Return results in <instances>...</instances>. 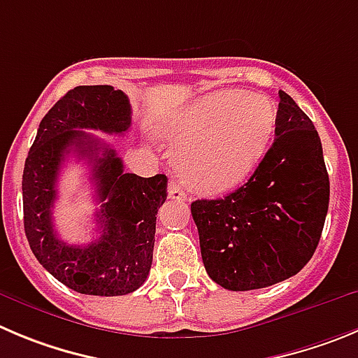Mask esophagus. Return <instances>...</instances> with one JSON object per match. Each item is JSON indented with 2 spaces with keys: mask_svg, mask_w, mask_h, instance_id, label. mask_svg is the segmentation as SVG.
Masks as SVG:
<instances>
[{
  "mask_svg": "<svg viewBox=\"0 0 358 358\" xmlns=\"http://www.w3.org/2000/svg\"><path fill=\"white\" fill-rule=\"evenodd\" d=\"M168 196H169V199H176V201H185L187 199V194L183 192V189L178 185V182H176V180H169Z\"/></svg>",
  "mask_w": 358,
  "mask_h": 358,
  "instance_id": "obj_1",
  "label": "esophagus"
}]
</instances>
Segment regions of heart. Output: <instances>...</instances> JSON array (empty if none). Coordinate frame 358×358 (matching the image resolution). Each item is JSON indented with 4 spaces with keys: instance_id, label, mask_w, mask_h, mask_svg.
I'll return each instance as SVG.
<instances>
[{
    "instance_id": "1",
    "label": "heart",
    "mask_w": 358,
    "mask_h": 358,
    "mask_svg": "<svg viewBox=\"0 0 358 358\" xmlns=\"http://www.w3.org/2000/svg\"><path fill=\"white\" fill-rule=\"evenodd\" d=\"M275 125L277 106L262 93L219 90L192 100L168 129L180 178L199 194L233 190L263 159Z\"/></svg>"
}]
</instances>
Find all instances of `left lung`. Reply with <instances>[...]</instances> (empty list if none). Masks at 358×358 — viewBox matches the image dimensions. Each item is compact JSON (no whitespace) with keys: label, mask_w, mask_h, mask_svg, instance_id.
<instances>
[{"label":"left lung","mask_w":358,"mask_h":358,"mask_svg":"<svg viewBox=\"0 0 358 358\" xmlns=\"http://www.w3.org/2000/svg\"><path fill=\"white\" fill-rule=\"evenodd\" d=\"M329 196L318 132L279 92L275 139L252 176L224 198L190 205L210 279L249 292L299 273L318 247Z\"/></svg>","instance_id":"left-lung-1"}]
</instances>
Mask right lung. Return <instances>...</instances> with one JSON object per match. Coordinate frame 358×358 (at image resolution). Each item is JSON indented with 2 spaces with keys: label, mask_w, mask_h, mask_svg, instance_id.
<instances>
[{
  "label": "right lung",
  "mask_w": 358,
  "mask_h": 358,
  "mask_svg": "<svg viewBox=\"0 0 358 358\" xmlns=\"http://www.w3.org/2000/svg\"><path fill=\"white\" fill-rule=\"evenodd\" d=\"M132 111L125 93L113 86H78L49 109L40 122L22 173L24 231L40 265L70 289L85 295L118 296L146 280L153 259L157 212L168 198V178L123 173L116 150L86 129L125 134ZM70 151L92 162L101 210V235L86 246L57 238L52 208L55 182Z\"/></svg>",
  "instance_id": "obj_1"
}]
</instances>
